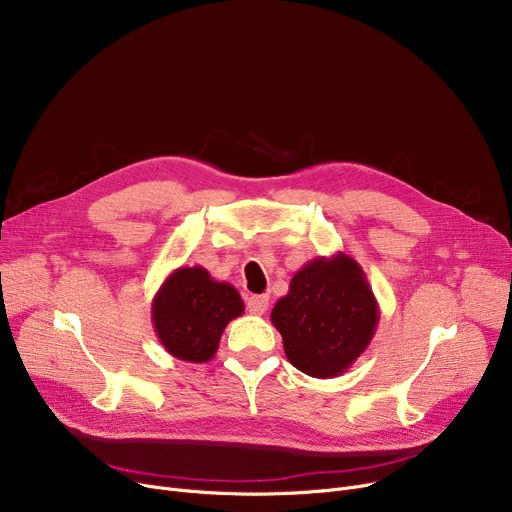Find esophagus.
<instances>
[{"instance_id": "34e87169", "label": "esophagus", "mask_w": 512, "mask_h": 512, "mask_svg": "<svg viewBox=\"0 0 512 512\" xmlns=\"http://www.w3.org/2000/svg\"><path fill=\"white\" fill-rule=\"evenodd\" d=\"M267 307H270V297H265V294H253V297H249L247 301V309L253 315H263Z\"/></svg>"}]
</instances>
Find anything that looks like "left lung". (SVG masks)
I'll list each match as a JSON object with an SVG mask.
<instances>
[{
    "mask_svg": "<svg viewBox=\"0 0 512 512\" xmlns=\"http://www.w3.org/2000/svg\"><path fill=\"white\" fill-rule=\"evenodd\" d=\"M380 321L361 265L338 251L317 257L292 276L272 309L288 361L311 378H336L365 353Z\"/></svg>",
    "mask_w": 512,
    "mask_h": 512,
    "instance_id": "1",
    "label": "left lung"
}]
</instances>
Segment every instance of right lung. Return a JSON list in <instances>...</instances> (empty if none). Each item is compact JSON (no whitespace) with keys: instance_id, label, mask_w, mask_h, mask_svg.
<instances>
[{"instance_id":"add662e5","label":"right lung","mask_w":512,"mask_h":512,"mask_svg":"<svg viewBox=\"0 0 512 512\" xmlns=\"http://www.w3.org/2000/svg\"><path fill=\"white\" fill-rule=\"evenodd\" d=\"M245 313L238 290L215 282L205 267H178L151 303L153 328L166 351L188 363H207L232 319Z\"/></svg>"}]
</instances>
